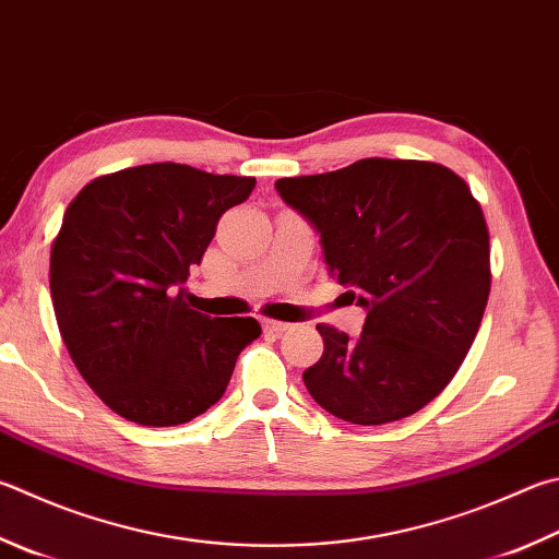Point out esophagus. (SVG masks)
Listing matches in <instances>:
<instances>
[{
  "label": "esophagus",
  "mask_w": 559,
  "mask_h": 559,
  "mask_svg": "<svg viewBox=\"0 0 559 559\" xmlns=\"http://www.w3.org/2000/svg\"><path fill=\"white\" fill-rule=\"evenodd\" d=\"M261 324H263V330L273 332V334H283V332H288L293 328V324L281 322V320H261Z\"/></svg>",
  "instance_id": "1"
}]
</instances>
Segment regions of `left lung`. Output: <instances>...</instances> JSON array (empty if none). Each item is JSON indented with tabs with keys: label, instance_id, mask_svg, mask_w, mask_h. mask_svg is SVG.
Segmentation results:
<instances>
[{
	"label": "left lung",
	"instance_id": "8db88e82",
	"mask_svg": "<svg viewBox=\"0 0 559 559\" xmlns=\"http://www.w3.org/2000/svg\"><path fill=\"white\" fill-rule=\"evenodd\" d=\"M320 235L344 296L367 310L359 337L318 324L324 352L302 373L334 418L383 425L418 413L469 352L491 288L489 229L466 182L428 160L361 158L276 180Z\"/></svg>",
	"mask_w": 559,
	"mask_h": 559
}]
</instances>
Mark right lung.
Returning <instances> with one entry per match:
<instances>
[{"label":"right lung","instance_id":"obj_1","mask_svg":"<svg viewBox=\"0 0 559 559\" xmlns=\"http://www.w3.org/2000/svg\"><path fill=\"white\" fill-rule=\"evenodd\" d=\"M257 178L148 164L95 178L70 202L50 249L60 334L90 389L121 418L182 425L215 405L253 318L190 310L186 281L217 222Z\"/></svg>","mask_w":559,"mask_h":559}]
</instances>
